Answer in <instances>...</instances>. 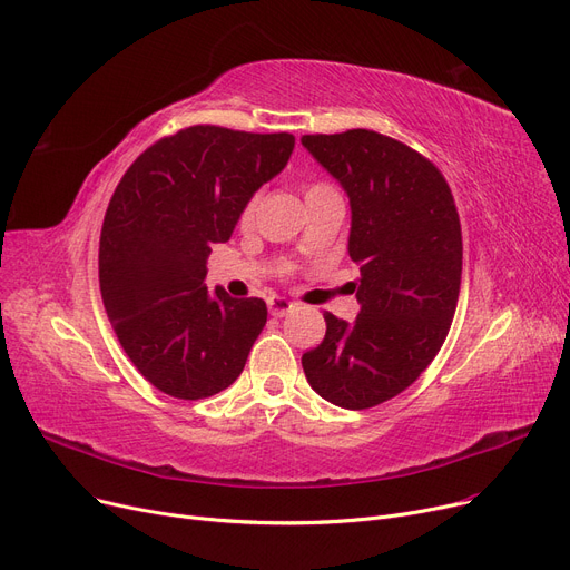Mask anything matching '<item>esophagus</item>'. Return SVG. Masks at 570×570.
<instances>
[{
	"label": "esophagus",
	"mask_w": 570,
	"mask_h": 570,
	"mask_svg": "<svg viewBox=\"0 0 570 570\" xmlns=\"http://www.w3.org/2000/svg\"><path fill=\"white\" fill-rule=\"evenodd\" d=\"M293 307H295V303L286 301V297H273V301L267 303V309L273 316H286L288 312H293Z\"/></svg>",
	"instance_id": "1"
}]
</instances>
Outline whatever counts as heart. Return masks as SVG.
I'll return each mask as SVG.
<instances>
[{
	"label": "heart",
	"instance_id": "heart-1",
	"mask_svg": "<svg viewBox=\"0 0 570 570\" xmlns=\"http://www.w3.org/2000/svg\"><path fill=\"white\" fill-rule=\"evenodd\" d=\"M333 194H337V191L327 183H307L305 185V200H314V198H321V196H333ZM252 213H254V200H249L243 209V217H239V219H243V224H249Z\"/></svg>",
	"mask_w": 570,
	"mask_h": 570
}]
</instances>
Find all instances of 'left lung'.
<instances>
[{
    "label": "left lung",
    "instance_id": "1",
    "mask_svg": "<svg viewBox=\"0 0 570 570\" xmlns=\"http://www.w3.org/2000/svg\"><path fill=\"white\" fill-rule=\"evenodd\" d=\"M348 194V256L361 265L353 323L325 312L303 355L314 391L361 411L393 400L445 342L462 282V228L443 173L413 147L370 129L303 136Z\"/></svg>",
    "mask_w": 570,
    "mask_h": 570
}]
</instances>
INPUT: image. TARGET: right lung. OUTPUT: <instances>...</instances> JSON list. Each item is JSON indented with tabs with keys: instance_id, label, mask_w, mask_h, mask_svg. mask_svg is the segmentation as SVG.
<instances>
[{
	"instance_id": "1",
	"label": "right lung",
	"mask_w": 570,
	"mask_h": 570,
	"mask_svg": "<svg viewBox=\"0 0 570 570\" xmlns=\"http://www.w3.org/2000/svg\"><path fill=\"white\" fill-rule=\"evenodd\" d=\"M293 145L291 134L196 125L149 145L119 179L101 226V297L119 344L157 391L213 397L245 370L267 307L209 293L207 256Z\"/></svg>"
}]
</instances>
